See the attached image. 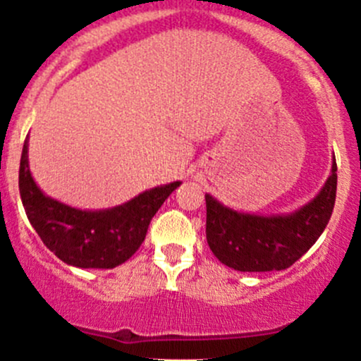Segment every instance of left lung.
Wrapping results in <instances>:
<instances>
[{"instance_id": "left-lung-1", "label": "left lung", "mask_w": 361, "mask_h": 361, "mask_svg": "<svg viewBox=\"0 0 361 361\" xmlns=\"http://www.w3.org/2000/svg\"><path fill=\"white\" fill-rule=\"evenodd\" d=\"M336 197V164L331 176L308 204L290 215L238 214L207 200V240L228 267L242 272L283 271L312 247L328 226Z\"/></svg>"}]
</instances>
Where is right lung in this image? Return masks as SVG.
I'll return each instance as SVG.
<instances>
[{
    "instance_id": "add662e5",
    "label": "right lung",
    "mask_w": 361,
    "mask_h": 361,
    "mask_svg": "<svg viewBox=\"0 0 361 361\" xmlns=\"http://www.w3.org/2000/svg\"><path fill=\"white\" fill-rule=\"evenodd\" d=\"M180 181L151 188L110 210H76L44 196L28 169V140L19 167V192L33 230L44 245L67 265L114 269L131 258L144 242L149 222Z\"/></svg>"
}]
</instances>
